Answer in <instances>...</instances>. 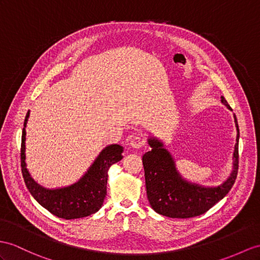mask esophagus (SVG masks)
<instances>
[{
  "label": "esophagus",
  "mask_w": 260,
  "mask_h": 260,
  "mask_svg": "<svg viewBox=\"0 0 260 260\" xmlns=\"http://www.w3.org/2000/svg\"><path fill=\"white\" fill-rule=\"evenodd\" d=\"M145 141L142 137H138V136H131L130 138V142L129 145L132 149H140L142 145H144Z\"/></svg>",
  "instance_id": "obj_1"
}]
</instances>
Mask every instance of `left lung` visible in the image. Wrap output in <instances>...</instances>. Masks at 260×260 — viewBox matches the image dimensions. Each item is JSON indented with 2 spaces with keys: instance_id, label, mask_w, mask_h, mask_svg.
Listing matches in <instances>:
<instances>
[{
  "instance_id": "1",
  "label": "left lung",
  "mask_w": 260,
  "mask_h": 260,
  "mask_svg": "<svg viewBox=\"0 0 260 260\" xmlns=\"http://www.w3.org/2000/svg\"><path fill=\"white\" fill-rule=\"evenodd\" d=\"M220 101L232 110L223 96ZM234 119L237 136L233 152V167L230 175L218 185L206 186L183 178L166 143L159 138L149 136L148 143L151 151L143 154L142 162L149 203L157 214L172 218L199 216L223 200L231 191L238 170L239 128L235 115Z\"/></svg>"
}]
</instances>
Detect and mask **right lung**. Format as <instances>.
<instances>
[{"label": "right lung", "instance_id": "1", "mask_svg": "<svg viewBox=\"0 0 260 260\" xmlns=\"http://www.w3.org/2000/svg\"><path fill=\"white\" fill-rule=\"evenodd\" d=\"M29 110L25 117L22 132L21 166L25 184L31 196L44 208L55 216L64 219H75L89 216L103 206L107 195L108 171L112 164L123 157V147L119 144H109L103 149L93 163L81 178L71 185L47 188L39 184L27 170L25 140H26V124Z\"/></svg>", "mask_w": 260, "mask_h": 260}]
</instances>
